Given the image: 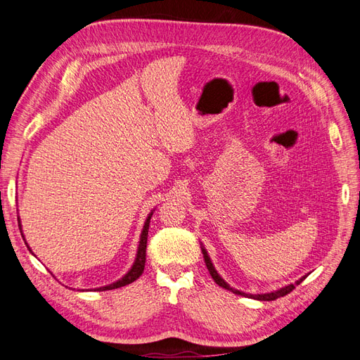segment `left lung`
<instances>
[{"mask_svg":"<svg viewBox=\"0 0 360 360\" xmlns=\"http://www.w3.org/2000/svg\"><path fill=\"white\" fill-rule=\"evenodd\" d=\"M201 252H203V258H205V262H206V267H207V270H209V274H210V276L214 278V281L220 285V287H223V288H226V290H231L232 293H235V295H241V296H246V297H252V300H258V301H275V300H278V297H281V296H285L287 293H290L293 288L297 285V284H301L304 279H305V276H302V278H300L297 279V281L295 283V284H288V285H285V287H281V288H278V290H275V292H269V293H246V292H241V290H236V288H233V287H231L229 284H227L224 279L220 276V274H218V271L215 270V267H214V264H212V261H210V258H209V255H207V250L205 249V246L203 244H201Z\"/></svg>","mask_w":360,"mask_h":360,"instance_id":"8db88e82","label":"left lung"}]
</instances>
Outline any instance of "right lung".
Listing matches in <instances>:
<instances>
[{
  "label": "right lung",
  "instance_id": "add662e5",
  "mask_svg": "<svg viewBox=\"0 0 360 360\" xmlns=\"http://www.w3.org/2000/svg\"><path fill=\"white\" fill-rule=\"evenodd\" d=\"M153 217V210L151 214H148L146 220H145V224H143V229H142V233H140V241H139V248H137V253H136V259L133 262V266H131V269L127 271V274L122 276L120 279H117L116 283L112 284H108V285H103V287H99V288H94V290H99V292H103V290H112V288H119V287H124V285H128L131 283H134L136 279L143 274V269H145V261H146V241H148V229H150V220ZM18 226H20V231H21V235H22V229H21V221L18 218ZM24 236V235H22ZM25 240V238H24ZM27 244V243H25ZM29 248V244H27ZM29 250L32 252V249L29 248ZM33 255V252H32Z\"/></svg>",
  "mask_w": 360,
  "mask_h": 360
}]
</instances>
